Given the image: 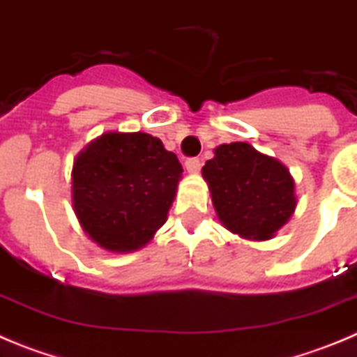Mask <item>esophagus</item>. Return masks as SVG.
Here are the masks:
<instances>
[{"mask_svg": "<svg viewBox=\"0 0 357 357\" xmlns=\"http://www.w3.org/2000/svg\"><path fill=\"white\" fill-rule=\"evenodd\" d=\"M185 167H186V171L188 172H199L201 171V160L199 158H188L185 162Z\"/></svg>", "mask_w": 357, "mask_h": 357, "instance_id": "obj_1", "label": "esophagus"}]
</instances>
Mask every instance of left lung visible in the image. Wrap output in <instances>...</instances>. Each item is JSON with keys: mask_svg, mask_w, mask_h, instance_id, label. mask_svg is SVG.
<instances>
[{"mask_svg": "<svg viewBox=\"0 0 357 357\" xmlns=\"http://www.w3.org/2000/svg\"><path fill=\"white\" fill-rule=\"evenodd\" d=\"M202 178L218 220L242 238H272L297 206L290 171L247 142L218 146Z\"/></svg>", "mask_w": 357, "mask_h": 357, "instance_id": "left-lung-1", "label": "left lung"}]
</instances>
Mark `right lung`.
<instances>
[{
	"label": "right lung",
	"mask_w": 357,
	"mask_h": 357,
	"mask_svg": "<svg viewBox=\"0 0 357 357\" xmlns=\"http://www.w3.org/2000/svg\"><path fill=\"white\" fill-rule=\"evenodd\" d=\"M181 172L178 156L153 135H101L73 165L79 226L102 249H140L165 224Z\"/></svg>",
	"instance_id": "add662e5"
}]
</instances>
